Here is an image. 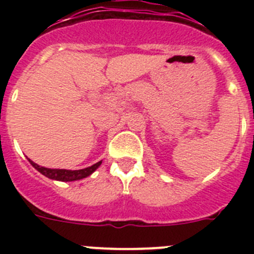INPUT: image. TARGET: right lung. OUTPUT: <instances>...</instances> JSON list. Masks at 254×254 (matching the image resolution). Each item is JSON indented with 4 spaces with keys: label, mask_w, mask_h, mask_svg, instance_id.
Returning <instances> with one entry per match:
<instances>
[{
    "label": "right lung",
    "mask_w": 254,
    "mask_h": 254,
    "mask_svg": "<svg viewBox=\"0 0 254 254\" xmlns=\"http://www.w3.org/2000/svg\"><path fill=\"white\" fill-rule=\"evenodd\" d=\"M30 164L38 172H40L43 176L48 177L51 179H56V181H62V182H71V181H78V179L86 178L94 173L96 170V168L99 167L102 161H98L96 164L91 165L89 168H85V169H80V170H67V169H49V168H44L40 167L38 164L33 163L31 160Z\"/></svg>",
    "instance_id": "add662e5"
}]
</instances>
